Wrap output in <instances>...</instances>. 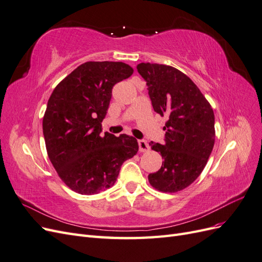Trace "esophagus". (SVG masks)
Instances as JSON below:
<instances>
[{"mask_svg": "<svg viewBox=\"0 0 262 262\" xmlns=\"http://www.w3.org/2000/svg\"><path fill=\"white\" fill-rule=\"evenodd\" d=\"M139 148L140 152H147L149 149V145L145 140H139Z\"/></svg>", "mask_w": 262, "mask_h": 262, "instance_id": "obj_1", "label": "esophagus"}]
</instances>
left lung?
I'll return each mask as SVG.
<instances>
[{
	"mask_svg": "<svg viewBox=\"0 0 262 262\" xmlns=\"http://www.w3.org/2000/svg\"><path fill=\"white\" fill-rule=\"evenodd\" d=\"M154 112L167 116L164 143H149L161 153V169L148 175L155 189L177 192L200 176L215 141L214 113L209 101L179 70L157 63H140Z\"/></svg>",
	"mask_w": 262,
	"mask_h": 262,
	"instance_id": "left-lung-1",
	"label": "left lung"
}]
</instances>
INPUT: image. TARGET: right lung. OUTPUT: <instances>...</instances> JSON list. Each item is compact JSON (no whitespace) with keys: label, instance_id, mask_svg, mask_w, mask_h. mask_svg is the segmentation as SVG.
<instances>
[{"label":"right lung","instance_id":"right-lung-1","mask_svg":"<svg viewBox=\"0 0 262 262\" xmlns=\"http://www.w3.org/2000/svg\"><path fill=\"white\" fill-rule=\"evenodd\" d=\"M123 62H86L52 92L42 120L47 152L64 184L81 194L113 187L121 165L138 153L133 137L105 132L113 87L132 75Z\"/></svg>","mask_w":262,"mask_h":262}]
</instances>
